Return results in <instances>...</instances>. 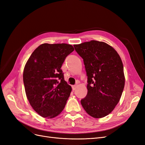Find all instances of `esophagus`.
Returning <instances> with one entry per match:
<instances>
[{
    "instance_id": "34e87169",
    "label": "esophagus",
    "mask_w": 145,
    "mask_h": 145,
    "mask_svg": "<svg viewBox=\"0 0 145 145\" xmlns=\"http://www.w3.org/2000/svg\"><path fill=\"white\" fill-rule=\"evenodd\" d=\"M77 85H73V86H72V89H73V90H75V89L77 88Z\"/></svg>"
}]
</instances>
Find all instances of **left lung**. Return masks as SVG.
Here are the masks:
<instances>
[{
	"label": "left lung",
	"instance_id": "obj_1",
	"mask_svg": "<svg viewBox=\"0 0 145 145\" xmlns=\"http://www.w3.org/2000/svg\"><path fill=\"white\" fill-rule=\"evenodd\" d=\"M83 59L88 76V93L81 100L85 111L94 118L106 116L119 102L125 86L120 56L107 43L96 40L74 45Z\"/></svg>",
	"mask_w": 145,
	"mask_h": 145
}]
</instances>
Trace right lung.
I'll return each instance as SVG.
<instances>
[{
  "label": "right lung",
  "instance_id": "right-lung-1",
  "mask_svg": "<svg viewBox=\"0 0 145 145\" xmlns=\"http://www.w3.org/2000/svg\"><path fill=\"white\" fill-rule=\"evenodd\" d=\"M74 50L67 43H43L25 64L23 79L26 95L34 110L43 117L57 116L65 106L72 88L64 80L61 67Z\"/></svg>",
  "mask_w": 145,
  "mask_h": 145
}]
</instances>
